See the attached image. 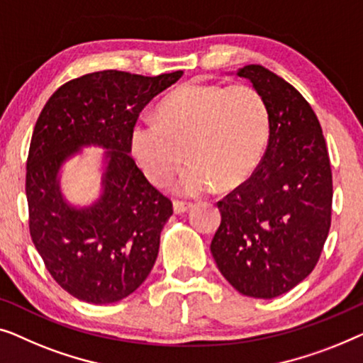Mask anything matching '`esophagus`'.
I'll return each instance as SVG.
<instances>
[{"label": "esophagus", "mask_w": 363, "mask_h": 363, "mask_svg": "<svg viewBox=\"0 0 363 363\" xmlns=\"http://www.w3.org/2000/svg\"><path fill=\"white\" fill-rule=\"evenodd\" d=\"M172 207H174V212H176V213H182V212H187L189 208L192 207V202L174 201V202H172Z\"/></svg>", "instance_id": "obj_1"}]
</instances>
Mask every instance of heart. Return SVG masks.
I'll list each match as a JSON object with an SVG mask.
<instances>
[{
    "mask_svg": "<svg viewBox=\"0 0 363 363\" xmlns=\"http://www.w3.org/2000/svg\"><path fill=\"white\" fill-rule=\"evenodd\" d=\"M268 138V106L257 89L187 84L161 101L156 120L133 126L131 147L155 186L171 182L189 156L177 189L194 196L216 182L225 189L243 182L262 161Z\"/></svg>",
    "mask_w": 363,
    "mask_h": 363,
    "instance_id": "b5f03b06",
    "label": "heart"
}]
</instances>
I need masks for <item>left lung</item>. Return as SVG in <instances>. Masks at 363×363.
I'll return each mask as SVG.
<instances>
[{
	"mask_svg": "<svg viewBox=\"0 0 363 363\" xmlns=\"http://www.w3.org/2000/svg\"><path fill=\"white\" fill-rule=\"evenodd\" d=\"M267 101V151L247 181L217 202L222 222L211 252L223 278L250 298L272 299L318 264L333 217V169L314 110L262 65L237 72Z\"/></svg>",
	"mask_w": 363,
	"mask_h": 363,
	"instance_id": "1",
	"label": "left lung"
}]
</instances>
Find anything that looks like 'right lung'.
<instances>
[{
    "mask_svg": "<svg viewBox=\"0 0 363 363\" xmlns=\"http://www.w3.org/2000/svg\"><path fill=\"white\" fill-rule=\"evenodd\" d=\"M182 74H85L60 85L35 121L26 162L29 232L50 277L74 298L116 303L155 267L172 202L130 156L131 131L141 110ZM85 144L108 147L109 167L101 201L77 211L62 201L57 172Z\"/></svg>",
    "mask_w": 363,
    "mask_h": 363,
    "instance_id": "obj_1",
    "label": "right lung"
}]
</instances>
